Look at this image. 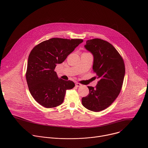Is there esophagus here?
I'll list each match as a JSON object with an SVG mask.
<instances>
[{
	"label": "esophagus",
	"mask_w": 148,
	"mask_h": 148,
	"mask_svg": "<svg viewBox=\"0 0 148 148\" xmlns=\"http://www.w3.org/2000/svg\"><path fill=\"white\" fill-rule=\"evenodd\" d=\"M82 85L81 84H80V83H78L75 84V86H76L77 87H80V86H81Z\"/></svg>",
	"instance_id": "obj_1"
}]
</instances>
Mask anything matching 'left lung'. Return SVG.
I'll return each mask as SVG.
<instances>
[{
  "mask_svg": "<svg viewBox=\"0 0 148 148\" xmlns=\"http://www.w3.org/2000/svg\"><path fill=\"white\" fill-rule=\"evenodd\" d=\"M84 48L93 56L92 71L99 79L95 88L88 86L89 93L82 100L83 106L95 112L110 106L121 90L125 74L121 56L113 45L100 39L86 42Z\"/></svg>",
  "mask_w": 148,
  "mask_h": 148,
  "instance_id": "obj_1",
  "label": "left lung"
}]
</instances>
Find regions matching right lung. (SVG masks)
Returning a JSON list of instances; mask_svg holds the SVG:
<instances>
[{"instance_id": "add662e5", "label": "right lung", "mask_w": 148, "mask_h": 148, "mask_svg": "<svg viewBox=\"0 0 148 148\" xmlns=\"http://www.w3.org/2000/svg\"><path fill=\"white\" fill-rule=\"evenodd\" d=\"M80 39L53 38L40 42L32 49L28 57L26 79L33 98L41 106L51 108L63 102L66 90L75 86L71 80L59 78L54 71L78 45Z\"/></svg>"}]
</instances>
